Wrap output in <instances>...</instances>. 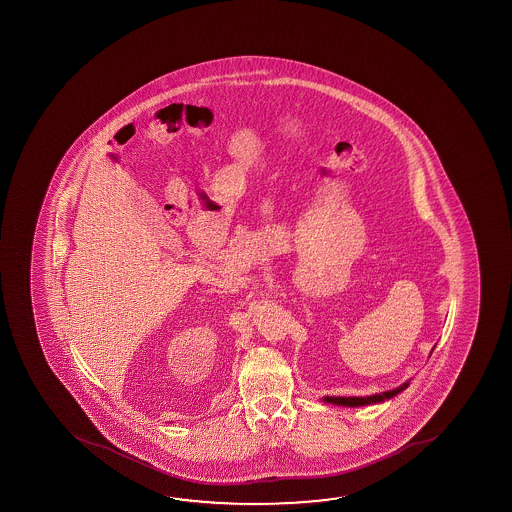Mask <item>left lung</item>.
<instances>
[{
  "instance_id": "1",
  "label": "left lung",
  "mask_w": 512,
  "mask_h": 512,
  "mask_svg": "<svg viewBox=\"0 0 512 512\" xmlns=\"http://www.w3.org/2000/svg\"><path fill=\"white\" fill-rule=\"evenodd\" d=\"M436 348V346H434ZM434 352V350H432ZM430 352V355H432ZM411 384V380L403 382L402 386L396 387V389H389L384 393L369 394V396H325L323 402L334 403V405H341V407H364V405H377V403L386 402L391 400L396 394L402 393Z\"/></svg>"
}]
</instances>
